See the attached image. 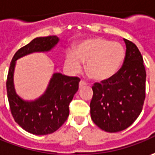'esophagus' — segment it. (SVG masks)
<instances>
[{
    "label": "esophagus",
    "mask_w": 155,
    "mask_h": 155,
    "mask_svg": "<svg viewBox=\"0 0 155 155\" xmlns=\"http://www.w3.org/2000/svg\"><path fill=\"white\" fill-rule=\"evenodd\" d=\"M86 85H87V83L85 82V81H81L80 83H79V87H82L83 86H86Z\"/></svg>",
    "instance_id": "obj_1"
}]
</instances>
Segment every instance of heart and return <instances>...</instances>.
Masks as SVG:
<instances>
[{"instance_id":"b5f03b06","label":"heart","mask_w":155,"mask_h":155,"mask_svg":"<svg viewBox=\"0 0 155 155\" xmlns=\"http://www.w3.org/2000/svg\"><path fill=\"white\" fill-rule=\"evenodd\" d=\"M125 57L124 46L103 38H90L81 41L74 51L66 53L65 66L74 74L86 63V71L94 81H104L114 76L120 69Z\"/></svg>"}]
</instances>
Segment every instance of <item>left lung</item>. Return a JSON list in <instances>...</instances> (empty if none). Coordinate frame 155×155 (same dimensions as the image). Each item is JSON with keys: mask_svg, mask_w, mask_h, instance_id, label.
Segmentation results:
<instances>
[{"mask_svg": "<svg viewBox=\"0 0 155 155\" xmlns=\"http://www.w3.org/2000/svg\"><path fill=\"white\" fill-rule=\"evenodd\" d=\"M125 58L120 70L111 79L93 87L91 118L106 132L127 129L141 112L145 99L146 71L143 59L135 44L124 38Z\"/></svg>", "mask_w": 155, "mask_h": 155, "instance_id": "obj_1", "label": "left lung"}]
</instances>
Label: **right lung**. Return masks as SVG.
Here are the masks:
<instances>
[{
  "instance_id": "add662e5",
  "label": "right lung",
  "mask_w": 155,
  "mask_h": 155,
  "mask_svg": "<svg viewBox=\"0 0 155 155\" xmlns=\"http://www.w3.org/2000/svg\"><path fill=\"white\" fill-rule=\"evenodd\" d=\"M59 41L56 36L35 38L15 53L8 70L7 92L12 115L23 130L37 136L51 134L65 123L69 114L68 105L78 91L80 79L54 73L40 97L25 100L18 95L14 87L16 61L35 52H49Z\"/></svg>"
}]
</instances>
